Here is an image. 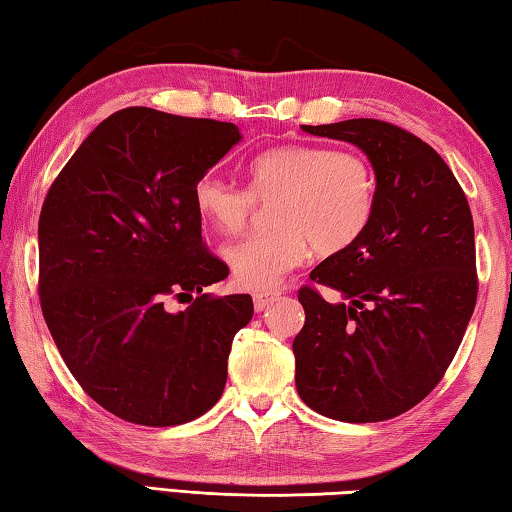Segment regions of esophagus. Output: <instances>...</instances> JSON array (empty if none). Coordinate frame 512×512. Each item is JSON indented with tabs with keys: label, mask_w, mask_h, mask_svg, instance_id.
Returning a JSON list of instances; mask_svg holds the SVG:
<instances>
[{
	"label": "esophagus",
	"mask_w": 512,
	"mask_h": 512,
	"mask_svg": "<svg viewBox=\"0 0 512 512\" xmlns=\"http://www.w3.org/2000/svg\"><path fill=\"white\" fill-rule=\"evenodd\" d=\"M277 296H280V293H255V296H253L255 309H257V311L268 309V307H271L273 302L277 300Z\"/></svg>",
	"instance_id": "obj_1"
}]
</instances>
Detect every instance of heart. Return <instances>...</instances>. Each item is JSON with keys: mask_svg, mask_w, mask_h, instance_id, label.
I'll list each match as a JSON object with an SVG mask.
<instances>
[{"mask_svg": "<svg viewBox=\"0 0 512 512\" xmlns=\"http://www.w3.org/2000/svg\"><path fill=\"white\" fill-rule=\"evenodd\" d=\"M246 189L205 173L194 183V207L221 235L248 228L257 205H271L273 230L225 250L244 289H275L293 268L320 255H339L368 230L377 205V173L366 155L320 144H284L246 164Z\"/></svg>", "mask_w": 512, "mask_h": 512, "instance_id": "heart-1", "label": "heart"}]
</instances>
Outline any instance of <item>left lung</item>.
<instances>
[{"mask_svg": "<svg viewBox=\"0 0 512 512\" xmlns=\"http://www.w3.org/2000/svg\"><path fill=\"white\" fill-rule=\"evenodd\" d=\"M368 155L377 205L357 244L327 257L298 300L296 388L309 409L341 422H381L422 402L452 363L479 291L474 223L445 160L379 119L302 126Z\"/></svg>", "mask_w": 512, "mask_h": 512, "instance_id": "obj_1", "label": "left lung"}]
</instances>
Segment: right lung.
I'll return each mask as SVG.
<instances>
[{
  "instance_id": "add662e5",
  "label": "right lung",
  "mask_w": 512,
  "mask_h": 512,
  "mask_svg": "<svg viewBox=\"0 0 512 512\" xmlns=\"http://www.w3.org/2000/svg\"><path fill=\"white\" fill-rule=\"evenodd\" d=\"M239 140L228 121L117 110L42 203V316L83 391L121 420L176 427L223 393L253 298L203 293L230 271L205 248L194 183Z\"/></svg>"
}]
</instances>
